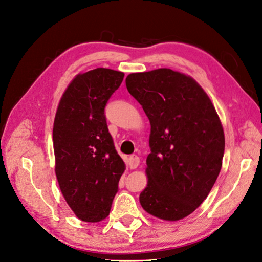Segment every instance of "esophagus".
<instances>
[{
  "instance_id": "esophagus-1",
  "label": "esophagus",
  "mask_w": 262,
  "mask_h": 262,
  "mask_svg": "<svg viewBox=\"0 0 262 262\" xmlns=\"http://www.w3.org/2000/svg\"><path fill=\"white\" fill-rule=\"evenodd\" d=\"M128 164H129V167L132 169H135L137 166L140 165V158L136 155H132L129 158H128Z\"/></svg>"
}]
</instances>
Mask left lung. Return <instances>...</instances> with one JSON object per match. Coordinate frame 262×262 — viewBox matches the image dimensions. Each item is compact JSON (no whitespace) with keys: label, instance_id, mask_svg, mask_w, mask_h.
I'll return each mask as SVG.
<instances>
[{"label":"left lung","instance_id":"1","mask_svg":"<svg viewBox=\"0 0 262 262\" xmlns=\"http://www.w3.org/2000/svg\"><path fill=\"white\" fill-rule=\"evenodd\" d=\"M126 85L151 125L141 205L156 217L181 220L208 196L221 170L220 119L201 85L173 70L132 73Z\"/></svg>","mask_w":262,"mask_h":262}]
</instances>
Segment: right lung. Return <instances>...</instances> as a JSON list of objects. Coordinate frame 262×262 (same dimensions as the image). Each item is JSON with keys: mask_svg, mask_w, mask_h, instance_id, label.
<instances>
[{"mask_svg": "<svg viewBox=\"0 0 262 262\" xmlns=\"http://www.w3.org/2000/svg\"><path fill=\"white\" fill-rule=\"evenodd\" d=\"M123 77L122 72L103 68L78 74L56 112V177L66 203L84 222H98L108 215L125 172L104 113Z\"/></svg>", "mask_w": 262, "mask_h": 262, "instance_id": "right-lung-1", "label": "right lung"}]
</instances>
